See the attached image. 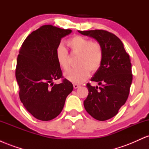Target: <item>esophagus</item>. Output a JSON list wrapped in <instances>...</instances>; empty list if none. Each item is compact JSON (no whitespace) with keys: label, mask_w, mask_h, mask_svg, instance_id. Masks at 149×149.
I'll return each instance as SVG.
<instances>
[{"label":"esophagus","mask_w":149,"mask_h":149,"mask_svg":"<svg viewBox=\"0 0 149 149\" xmlns=\"http://www.w3.org/2000/svg\"><path fill=\"white\" fill-rule=\"evenodd\" d=\"M79 87H80L79 85H78V84H73V88H74L75 89L79 88Z\"/></svg>","instance_id":"obj_1"}]
</instances>
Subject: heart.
I'll return each instance as SVG.
<instances>
[{"mask_svg": "<svg viewBox=\"0 0 149 149\" xmlns=\"http://www.w3.org/2000/svg\"><path fill=\"white\" fill-rule=\"evenodd\" d=\"M66 44L71 52L78 54L76 64L78 66L70 69L64 73V77L73 83H82L88 79L90 71L95 73L100 68L103 60V49L100 42L92 41L81 36L70 38ZM57 62L63 69L69 68V54L64 46H58L56 51Z\"/></svg>", "mask_w": 149, "mask_h": 149, "instance_id": "1", "label": "heart"}]
</instances>
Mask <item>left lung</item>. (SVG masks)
I'll use <instances>...</instances> for the list:
<instances>
[{
	"label": "left lung",
	"mask_w": 149,
	"mask_h": 149,
	"mask_svg": "<svg viewBox=\"0 0 149 149\" xmlns=\"http://www.w3.org/2000/svg\"><path fill=\"white\" fill-rule=\"evenodd\" d=\"M78 32L96 39L103 49L102 65L91 78L102 86L87 84L89 93L84 107L94 118L107 120L118 113L129 96L132 81L130 58L122 41L111 32L102 29Z\"/></svg>",
	"instance_id": "1"
}]
</instances>
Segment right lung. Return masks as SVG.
Segmentation results:
<instances>
[{
	"mask_svg": "<svg viewBox=\"0 0 149 149\" xmlns=\"http://www.w3.org/2000/svg\"><path fill=\"white\" fill-rule=\"evenodd\" d=\"M71 31L43 25L29 34L20 47L15 70L19 96L26 109L40 120L57 117L73 90L72 83L62 76L56 56L61 38ZM60 78L61 84H54Z\"/></svg>",
	"mask_w": 149,
	"mask_h": 149,
	"instance_id": "1",
	"label": "right lung"
}]
</instances>
